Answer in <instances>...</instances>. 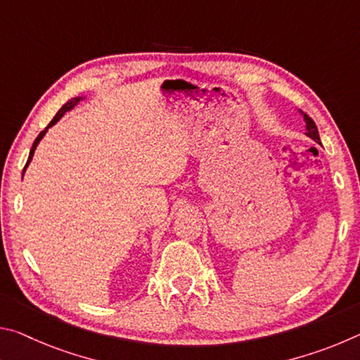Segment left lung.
<instances>
[{
    "mask_svg": "<svg viewBox=\"0 0 360 360\" xmlns=\"http://www.w3.org/2000/svg\"><path fill=\"white\" fill-rule=\"evenodd\" d=\"M298 114H300L302 117H303V120H304V135H307L308 138L314 139L316 143L321 144L319 131H318V127H316V124H314V120H313L311 117H309L308 114H304L303 111H300V109H298Z\"/></svg>",
    "mask_w": 360,
    "mask_h": 360,
    "instance_id": "1",
    "label": "left lung"
}]
</instances>
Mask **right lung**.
<instances>
[{"mask_svg":"<svg viewBox=\"0 0 360 360\" xmlns=\"http://www.w3.org/2000/svg\"><path fill=\"white\" fill-rule=\"evenodd\" d=\"M85 98V96H76V98H72V100H70V101H66L65 103V105L62 106V108H60V111L56 114V117H53L52 119V122H51V124H49L47 127H46V129L44 130H42L41 133H39V135H38V138H36L34 139V143H33V146H32V150H30V155H28V160H27V165H25V168H23V173H25L27 172V168H28V165H30V162H32V158H33V155H34V150H36V148H38V144L41 143V139L42 138H44V135H46V133H47V130L49 129H51V127H53V125H56L57 124V122L60 120V119H62L63 117V115L66 114V112H68V111H71V109H75V106L76 105H79V103H81L82 100ZM22 179H23V174H22Z\"/></svg>","mask_w":360,"mask_h":360,"instance_id":"obj_1","label":"right lung"}]
</instances>
